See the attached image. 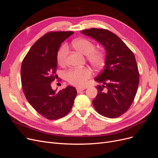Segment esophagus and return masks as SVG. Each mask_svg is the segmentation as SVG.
Listing matches in <instances>:
<instances>
[{
    "label": "esophagus",
    "instance_id": "34e87169",
    "mask_svg": "<svg viewBox=\"0 0 158 158\" xmlns=\"http://www.w3.org/2000/svg\"><path fill=\"white\" fill-rule=\"evenodd\" d=\"M85 89V88H82V87H78V88H76V90H77V92L79 93V92H80L81 91H82V90H84Z\"/></svg>",
    "mask_w": 158,
    "mask_h": 158
}]
</instances>
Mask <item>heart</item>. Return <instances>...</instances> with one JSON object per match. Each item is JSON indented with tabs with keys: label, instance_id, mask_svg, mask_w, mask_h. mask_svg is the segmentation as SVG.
<instances>
[{
	"label": "heart",
	"instance_id": "heart-1",
	"mask_svg": "<svg viewBox=\"0 0 158 158\" xmlns=\"http://www.w3.org/2000/svg\"><path fill=\"white\" fill-rule=\"evenodd\" d=\"M73 45L76 51L84 55H86L87 59L94 67H99L103 64L104 55L103 52L98 49H94V45L88 40L84 38L75 40L73 41ZM68 53L67 45H63L57 53V61L60 65L63 66L65 64ZM91 75L92 72L89 68L73 69L66 73V78L71 84L83 86L87 83Z\"/></svg>",
	"mask_w": 158,
	"mask_h": 158
}]
</instances>
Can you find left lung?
<instances>
[{"instance_id":"left-lung-1","label":"left lung","mask_w":158,"mask_h":158,"mask_svg":"<svg viewBox=\"0 0 158 158\" xmlns=\"http://www.w3.org/2000/svg\"><path fill=\"white\" fill-rule=\"evenodd\" d=\"M102 44L106 50L103 70L95 81L98 95L93 100L96 111L108 118H116L131 106L139 84V73L135 55L120 38L107 30L81 31Z\"/></svg>"}]
</instances>
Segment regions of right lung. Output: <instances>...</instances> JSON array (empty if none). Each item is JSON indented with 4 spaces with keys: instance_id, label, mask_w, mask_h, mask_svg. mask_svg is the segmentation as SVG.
Instances as JSON below:
<instances>
[{
    "instance_id": "right-lung-1",
    "label": "right lung",
    "mask_w": 158,
    "mask_h": 158,
    "mask_svg": "<svg viewBox=\"0 0 158 158\" xmlns=\"http://www.w3.org/2000/svg\"><path fill=\"white\" fill-rule=\"evenodd\" d=\"M73 31L46 33L32 45L21 66L23 92L31 106L43 117L56 120L66 115L73 107L76 89L68 85L57 92L51 88L56 78L57 52Z\"/></svg>"
}]
</instances>
